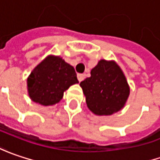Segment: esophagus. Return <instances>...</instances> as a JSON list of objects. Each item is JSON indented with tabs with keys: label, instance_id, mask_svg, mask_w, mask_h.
Wrapping results in <instances>:
<instances>
[{
	"label": "esophagus",
	"instance_id": "34e87169",
	"mask_svg": "<svg viewBox=\"0 0 160 160\" xmlns=\"http://www.w3.org/2000/svg\"><path fill=\"white\" fill-rule=\"evenodd\" d=\"M78 80H79V81H82V80L85 79V74H81V73H80V74H78Z\"/></svg>",
	"mask_w": 160,
	"mask_h": 160
}]
</instances>
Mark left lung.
I'll use <instances>...</instances> for the list:
<instances>
[{
  "instance_id": "left-lung-1",
  "label": "left lung",
  "mask_w": 160,
  "mask_h": 160,
  "mask_svg": "<svg viewBox=\"0 0 160 160\" xmlns=\"http://www.w3.org/2000/svg\"><path fill=\"white\" fill-rule=\"evenodd\" d=\"M80 86L88 108L96 115H111L124 108L130 95L126 77L117 62L101 59L90 72V77Z\"/></svg>"
}]
</instances>
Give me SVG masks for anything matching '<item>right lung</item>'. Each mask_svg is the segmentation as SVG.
I'll return each mask as SVG.
<instances>
[{
    "label": "right lung",
    "instance_id": "1",
    "mask_svg": "<svg viewBox=\"0 0 160 160\" xmlns=\"http://www.w3.org/2000/svg\"><path fill=\"white\" fill-rule=\"evenodd\" d=\"M79 83L72 65L58 55L50 54L34 68L27 79V88L33 102L49 107L59 103L72 85Z\"/></svg>",
    "mask_w": 160,
    "mask_h": 160
}]
</instances>
